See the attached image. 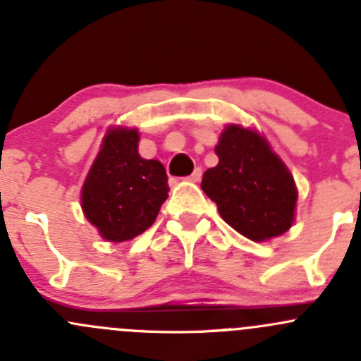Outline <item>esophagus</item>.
I'll return each instance as SVG.
<instances>
[{
	"label": "esophagus",
	"instance_id": "1",
	"mask_svg": "<svg viewBox=\"0 0 361 361\" xmlns=\"http://www.w3.org/2000/svg\"><path fill=\"white\" fill-rule=\"evenodd\" d=\"M201 178H202V169H199V167H197V169H195L194 173L188 176V180H190L192 183H197V181H201Z\"/></svg>",
	"mask_w": 361,
	"mask_h": 361
}]
</instances>
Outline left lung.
Segmentation results:
<instances>
[{"instance_id": "8db88e82", "label": "left lung", "mask_w": 361, "mask_h": 361, "mask_svg": "<svg viewBox=\"0 0 361 361\" xmlns=\"http://www.w3.org/2000/svg\"><path fill=\"white\" fill-rule=\"evenodd\" d=\"M218 164L202 176L204 194L220 216L255 243L285 234L295 221L297 185L265 136L228 123L214 147Z\"/></svg>"}]
</instances>
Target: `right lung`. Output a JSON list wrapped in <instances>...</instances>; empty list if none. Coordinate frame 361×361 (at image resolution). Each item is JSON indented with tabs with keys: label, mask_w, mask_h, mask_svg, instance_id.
Here are the masks:
<instances>
[{
	"label": "right lung",
	"mask_w": 361,
	"mask_h": 361,
	"mask_svg": "<svg viewBox=\"0 0 361 361\" xmlns=\"http://www.w3.org/2000/svg\"><path fill=\"white\" fill-rule=\"evenodd\" d=\"M137 145L136 127H110L83 181L82 211L104 241L143 234L167 199L166 169L159 160L141 157Z\"/></svg>",
	"instance_id": "1"
}]
</instances>
